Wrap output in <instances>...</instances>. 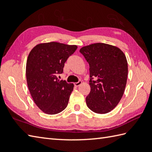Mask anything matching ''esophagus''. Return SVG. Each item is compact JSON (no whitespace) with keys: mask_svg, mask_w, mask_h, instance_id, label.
Returning a JSON list of instances; mask_svg holds the SVG:
<instances>
[{"mask_svg":"<svg viewBox=\"0 0 152 152\" xmlns=\"http://www.w3.org/2000/svg\"><path fill=\"white\" fill-rule=\"evenodd\" d=\"M74 86H76V87H78L80 85H81V84H82V81H78V82L74 83Z\"/></svg>","mask_w":152,"mask_h":152,"instance_id":"obj_1","label":"esophagus"}]
</instances>
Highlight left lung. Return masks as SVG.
<instances>
[{"label": "left lung", "mask_w": 152, "mask_h": 152, "mask_svg": "<svg viewBox=\"0 0 152 152\" xmlns=\"http://www.w3.org/2000/svg\"><path fill=\"white\" fill-rule=\"evenodd\" d=\"M89 65L91 91L86 96L88 107L97 114L112 110L122 97L127 83L128 65L118 48L96 43L80 50Z\"/></svg>", "instance_id": "obj_1"}]
</instances>
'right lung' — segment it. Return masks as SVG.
<instances>
[{"label": "right lung", "instance_id": "add662e5", "mask_svg": "<svg viewBox=\"0 0 152 152\" xmlns=\"http://www.w3.org/2000/svg\"><path fill=\"white\" fill-rule=\"evenodd\" d=\"M77 49L75 45L59 42L37 45L28 55L26 64L27 86L35 104L47 114H56L68 105L74 84L59 80L64 63Z\"/></svg>", "mask_w": 152, "mask_h": 152}]
</instances>
